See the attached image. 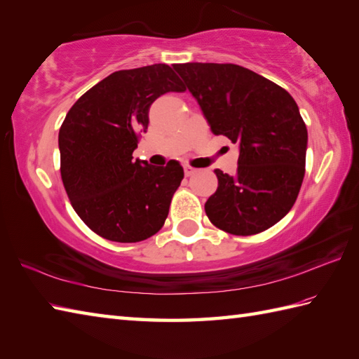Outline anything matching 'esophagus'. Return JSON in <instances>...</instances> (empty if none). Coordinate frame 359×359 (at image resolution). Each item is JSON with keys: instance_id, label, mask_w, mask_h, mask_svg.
Wrapping results in <instances>:
<instances>
[{"instance_id": "1", "label": "esophagus", "mask_w": 359, "mask_h": 359, "mask_svg": "<svg viewBox=\"0 0 359 359\" xmlns=\"http://www.w3.org/2000/svg\"><path fill=\"white\" fill-rule=\"evenodd\" d=\"M184 171H185V175L187 177H189V175H193V174H196V168H193V166H189V165H185L184 166Z\"/></svg>"}]
</instances>
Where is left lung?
<instances>
[{"label": "left lung", "mask_w": 359, "mask_h": 359, "mask_svg": "<svg viewBox=\"0 0 359 359\" xmlns=\"http://www.w3.org/2000/svg\"><path fill=\"white\" fill-rule=\"evenodd\" d=\"M201 104L212 134L239 143L238 172L216 170L205 212L219 230L251 236L292 210L306 174L307 128L293 97L231 63L174 65Z\"/></svg>", "instance_id": "obj_1"}]
</instances>
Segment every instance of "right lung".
Segmentation results:
<instances>
[{"instance_id": "1", "label": "right lung", "mask_w": 359, "mask_h": 359, "mask_svg": "<svg viewBox=\"0 0 359 359\" xmlns=\"http://www.w3.org/2000/svg\"><path fill=\"white\" fill-rule=\"evenodd\" d=\"M187 88L168 65L117 71L74 103L60 128V172L72 208L114 242H140L163 226L184 179L179 162L133 160L149 106Z\"/></svg>"}]
</instances>
